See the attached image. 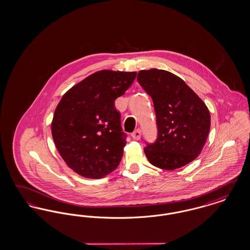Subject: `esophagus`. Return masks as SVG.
<instances>
[{"label":"esophagus","mask_w":250,"mask_h":250,"mask_svg":"<svg viewBox=\"0 0 250 250\" xmlns=\"http://www.w3.org/2000/svg\"><path fill=\"white\" fill-rule=\"evenodd\" d=\"M131 136H132V138H133L134 140H140L141 137H142V130L139 128V129L134 131V132L131 134Z\"/></svg>","instance_id":"obj_1"}]
</instances>
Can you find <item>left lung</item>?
<instances>
[{
	"mask_svg": "<svg viewBox=\"0 0 250 250\" xmlns=\"http://www.w3.org/2000/svg\"><path fill=\"white\" fill-rule=\"evenodd\" d=\"M137 80L152 97L156 117V140L144 148L149 162L167 170L190 163L200 155L210 130L206 105L170 72L142 70Z\"/></svg>",
	"mask_w": 250,
	"mask_h": 250,
	"instance_id": "left-lung-1",
	"label": "left lung"
}]
</instances>
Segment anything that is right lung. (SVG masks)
<instances>
[{"instance_id": "obj_1", "label": "right lung", "mask_w": 250, "mask_h": 250, "mask_svg": "<svg viewBox=\"0 0 250 250\" xmlns=\"http://www.w3.org/2000/svg\"><path fill=\"white\" fill-rule=\"evenodd\" d=\"M136 75L96 72L62 97L51 133L60 155L78 174L102 178L119 165L126 135L114 101L130 87Z\"/></svg>"}]
</instances>
